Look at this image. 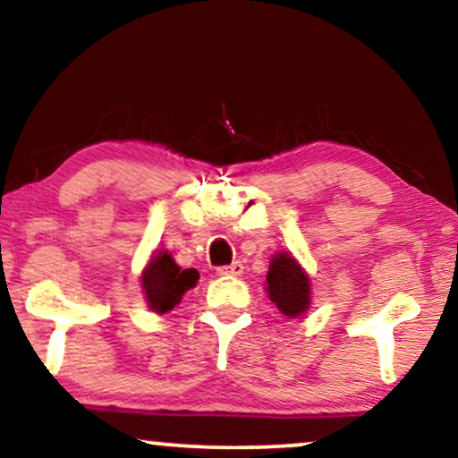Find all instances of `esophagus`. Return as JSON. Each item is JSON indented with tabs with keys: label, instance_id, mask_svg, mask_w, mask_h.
Wrapping results in <instances>:
<instances>
[{
	"label": "esophagus",
	"instance_id": "1",
	"mask_svg": "<svg viewBox=\"0 0 458 458\" xmlns=\"http://www.w3.org/2000/svg\"><path fill=\"white\" fill-rule=\"evenodd\" d=\"M242 270H245V266H242L241 262H233L228 266H219V268H217L219 275H224V276H241Z\"/></svg>",
	"mask_w": 458,
	"mask_h": 458
}]
</instances>
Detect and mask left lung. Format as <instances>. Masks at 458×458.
<instances>
[{"mask_svg": "<svg viewBox=\"0 0 458 458\" xmlns=\"http://www.w3.org/2000/svg\"><path fill=\"white\" fill-rule=\"evenodd\" d=\"M268 296L283 315L298 317L309 309L310 281L289 253H276L268 268Z\"/></svg>", "mask_w": 458, "mask_h": 458, "instance_id": "8db88e82", "label": "left lung"}]
</instances>
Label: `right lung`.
Returning a JSON list of instances; mask_svg holds the SVG:
<instances>
[{"mask_svg": "<svg viewBox=\"0 0 458 458\" xmlns=\"http://www.w3.org/2000/svg\"><path fill=\"white\" fill-rule=\"evenodd\" d=\"M149 309L156 312H169L179 304L183 293L199 281V270L179 268L166 251H160L148 264L141 276Z\"/></svg>", "mask_w": 458, "mask_h": 458, "instance_id": "1", "label": "right lung"}]
</instances>
